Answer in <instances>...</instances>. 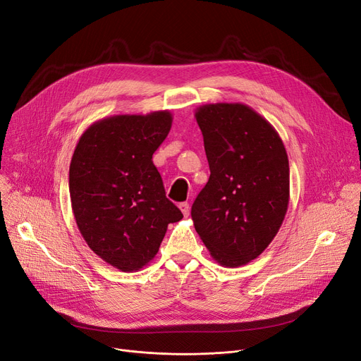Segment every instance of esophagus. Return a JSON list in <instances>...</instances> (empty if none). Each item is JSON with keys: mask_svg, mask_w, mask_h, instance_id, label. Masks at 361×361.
Listing matches in <instances>:
<instances>
[{"mask_svg": "<svg viewBox=\"0 0 361 361\" xmlns=\"http://www.w3.org/2000/svg\"><path fill=\"white\" fill-rule=\"evenodd\" d=\"M179 209H180V212H182V214L185 217L190 216V204H188V202H180L179 204Z\"/></svg>", "mask_w": 361, "mask_h": 361, "instance_id": "34e87169", "label": "esophagus"}]
</instances>
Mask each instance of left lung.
Instances as JSON below:
<instances>
[{
	"mask_svg": "<svg viewBox=\"0 0 361 361\" xmlns=\"http://www.w3.org/2000/svg\"><path fill=\"white\" fill-rule=\"evenodd\" d=\"M210 166L191 216L201 241L225 267L257 259L279 232L289 204V161L267 120L241 102L195 110Z\"/></svg>",
	"mask_w": 361,
	"mask_h": 361,
	"instance_id": "obj_1",
	"label": "left lung"
}]
</instances>
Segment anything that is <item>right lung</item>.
Instances as JSON below:
<instances>
[{"label": "right lung", "instance_id": "add662e5", "mask_svg": "<svg viewBox=\"0 0 361 361\" xmlns=\"http://www.w3.org/2000/svg\"><path fill=\"white\" fill-rule=\"evenodd\" d=\"M171 122L169 110L104 117L80 135L73 152L68 191L79 232L99 259L122 271L147 266L169 223L183 217L152 163Z\"/></svg>", "mask_w": 361, "mask_h": 361}]
</instances>
